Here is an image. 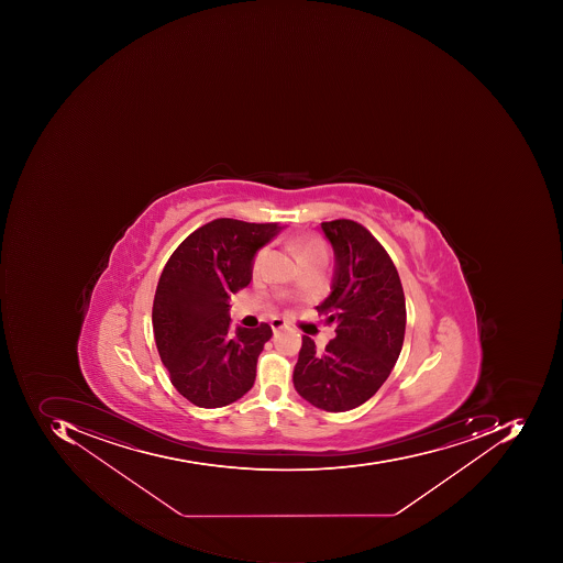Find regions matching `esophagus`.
Wrapping results in <instances>:
<instances>
[{"instance_id": "esophagus-1", "label": "esophagus", "mask_w": 563, "mask_h": 563, "mask_svg": "<svg viewBox=\"0 0 563 563\" xmlns=\"http://www.w3.org/2000/svg\"><path fill=\"white\" fill-rule=\"evenodd\" d=\"M271 327H273L274 331L283 330V328H286V321L280 320V318H274V320L271 321Z\"/></svg>"}]
</instances>
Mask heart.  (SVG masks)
<instances>
[{"instance_id":"b5f03b06","label":"heart","mask_w":563,"mask_h":563,"mask_svg":"<svg viewBox=\"0 0 563 563\" xmlns=\"http://www.w3.org/2000/svg\"><path fill=\"white\" fill-rule=\"evenodd\" d=\"M296 254H298L299 262L306 264V262L314 261H327L328 251L324 243L321 242L318 236H302L301 240L296 242ZM268 257V246H262L258 249L257 254L252 258V274L261 273V268L264 267L265 261Z\"/></svg>"}]
</instances>
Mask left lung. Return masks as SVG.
I'll return each mask as SVG.
<instances>
[{"label":"left lung","instance_id":"left-lung-1","mask_svg":"<svg viewBox=\"0 0 563 563\" xmlns=\"http://www.w3.org/2000/svg\"><path fill=\"white\" fill-rule=\"evenodd\" d=\"M334 252L331 295L317 306L334 324V336L318 350L302 336L292 383L314 408L343 412L364 405L396 365L406 330L401 279L389 254L361 223H321Z\"/></svg>","mask_w":563,"mask_h":563}]
</instances>
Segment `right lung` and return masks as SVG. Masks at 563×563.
<instances>
[{
    "label": "right lung",
    "mask_w": 563,
    "mask_h": 563,
    "mask_svg": "<svg viewBox=\"0 0 563 563\" xmlns=\"http://www.w3.org/2000/svg\"><path fill=\"white\" fill-rule=\"evenodd\" d=\"M279 223L218 218L177 246L162 271L152 327L162 364L180 396L199 408L232 405L254 386L273 328H233L230 299L252 279V258Z\"/></svg>",
    "instance_id": "right-lung-1"
}]
</instances>
